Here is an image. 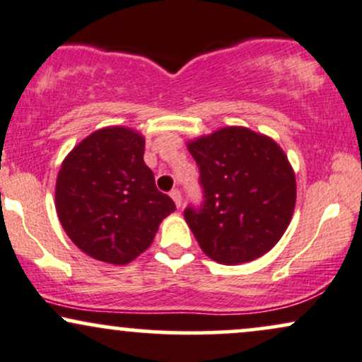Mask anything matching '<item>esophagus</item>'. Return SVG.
Listing matches in <instances>:
<instances>
[{"instance_id":"34e87169","label":"esophagus","mask_w":362,"mask_h":362,"mask_svg":"<svg viewBox=\"0 0 362 362\" xmlns=\"http://www.w3.org/2000/svg\"><path fill=\"white\" fill-rule=\"evenodd\" d=\"M170 197L173 199V202H175V206H177V207H180V206H182V194H180V190H178V189H173L172 192H170Z\"/></svg>"}]
</instances>
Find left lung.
I'll return each instance as SVG.
<instances>
[{"instance_id":"1","label":"left lung","mask_w":362,"mask_h":362,"mask_svg":"<svg viewBox=\"0 0 362 362\" xmlns=\"http://www.w3.org/2000/svg\"><path fill=\"white\" fill-rule=\"evenodd\" d=\"M204 204L187 207L185 221L209 259L224 265L267 253L288 230L296 177L282 148L248 127L228 126L190 139Z\"/></svg>"}]
</instances>
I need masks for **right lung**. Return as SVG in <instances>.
I'll return each mask as SVG.
<instances>
[{
	"instance_id": "obj_1",
	"label": "right lung",
	"mask_w": 362,
	"mask_h": 362,
	"mask_svg": "<svg viewBox=\"0 0 362 362\" xmlns=\"http://www.w3.org/2000/svg\"><path fill=\"white\" fill-rule=\"evenodd\" d=\"M136 129H98L61 163L56 211L71 242L93 259L126 265L153 243L160 223L175 211L143 160Z\"/></svg>"
}]
</instances>
